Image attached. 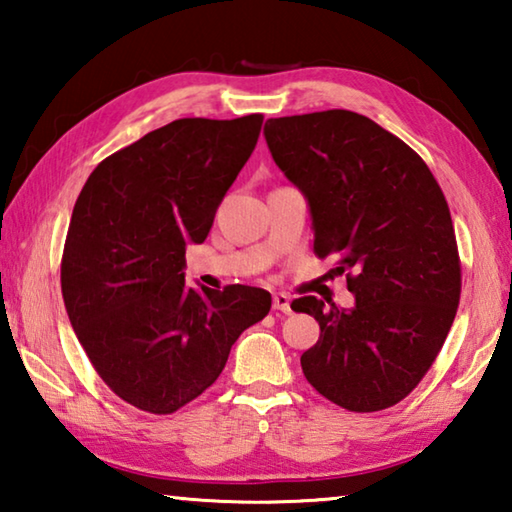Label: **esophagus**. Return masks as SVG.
<instances>
[{
    "instance_id": "obj_1",
    "label": "esophagus",
    "mask_w": 512,
    "mask_h": 512,
    "mask_svg": "<svg viewBox=\"0 0 512 512\" xmlns=\"http://www.w3.org/2000/svg\"><path fill=\"white\" fill-rule=\"evenodd\" d=\"M273 309L289 314V311H291V298L287 296V293H273Z\"/></svg>"
}]
</instances>
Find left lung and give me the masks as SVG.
Listing matches in <instances>:
<instances>
[{"label": "left lung", "instance_id": "obj_1", "mask_svg": "<svg viewBox=\"0 0 512 512\" xmlns=\"http://www.w3.org/2000/svg\"><path fill=\"white\" fill-rule=\"evenodd\" d=\"M277 167L307 196L314 253L336 257L354 307L291 302L320 325L300 357L329 402L372 413L402 402L436 361L461 300L452 214L427 164L352 110L268 119Z\"/></svg>", "mask_w": 512, "mask_h": 512}]
</instances>
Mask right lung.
Returning <instances> with one entry per match:
<instances>
[{
    "label": "right lung",
    "mask_w": 512,
    "mask_h": 512,
    "mask_svg": "<svg viewBox=\"0 0 512 512\" xmlns=\"http://www.w3.org/2000/svg\"><path fill=\"white\" fill-rule=\"evenodd\" d=\"M262 121H171L101 160L76 198L60 262L65 309L97 375L135 409L169 415L196 400L271 311L264 289H192L183 273Z\"/></svg>",
    "instance_id": "right-lung-1"
}]
</instances>
